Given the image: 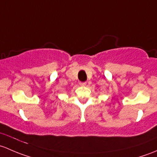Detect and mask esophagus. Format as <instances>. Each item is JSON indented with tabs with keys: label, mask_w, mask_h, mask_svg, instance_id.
<instances>
[{
	"label": "esophagus",
	"mask_w": 157,
	"mask_h": 157,
	"mask_svg": "<svg viewBox=\"0 0 157 157\" xmlns=\"http://www.w3.org/2000/svg\"><path fill=\"white\" fill-rule=\"evenodd\" d=\"M86 84H87L86 82H80V83H79V85H80L81 86H85V85H86Z\"/></svg>",
	"instance_id": "34e87169"
}]
</instances>
